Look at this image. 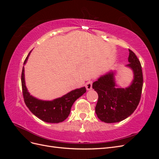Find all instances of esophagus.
<instances>
[{"label":"esophagus","mask_w":159,"mask_h":159,"mask_svg":"<svg viewBox=\"0 0 159 159\" xmlns=\"http://www.w3.org/2000/svg\"><path fill=\"white\" fill-rule=\"evenodd\" d=\"M85 88L87 90H90L92 89V81H88L87 83L85 84Z\"/></svg>","instance_id":"34e87169"}]
</instances>
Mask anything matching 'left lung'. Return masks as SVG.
I'll return each mask as SVG.
<instances>
[{
  "label": "left lung",
  "instance_id": "1",
  "mask_svg": "<svg viewBox=\"0 0 159 159\" xmlns=\"http://www.w3.org/2000/svg\"><path fill=\"white\" fill-rule=\"evenodd\" d=\"M129 51V64L126 66L134 74L129 87L117 88L113 71L101 76L93 83L92 88L98 94L95 113L105 123H117L125 119L134 111L140 102L143 85L141 65L135 54L131 50Z\"/></svg>",
  "mask_w": 159,
  "mask_h": 159
}]
</instances>
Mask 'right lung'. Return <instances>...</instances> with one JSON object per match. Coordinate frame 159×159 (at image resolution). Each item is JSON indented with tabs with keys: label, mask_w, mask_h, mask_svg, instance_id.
I'll list each match as a JSON object with an SVG mask.
<instances>
[{
	"label": "right lung",
	"mask_w": 159,
	"mask_h": 159,
	"mask_svg": "<svg viewBox=\"0 0 159 159\" xmlns=\"http://www.w3.org/2000/svg\"><path fill=\"white\" fill-rule=\"evenodd\" d=\"M30 54L27 56L24 62L25 64ZM21 82L24 100L27 107L38 118L43 121L51 123H58L64 121L69 116L72 105L75 101L86 92L85 87L70 91L61 98L52 101H43L32 96L25 85V68H22Z\"/></svg>",
	"instance_id": "add662e5"
}]
</instances>
